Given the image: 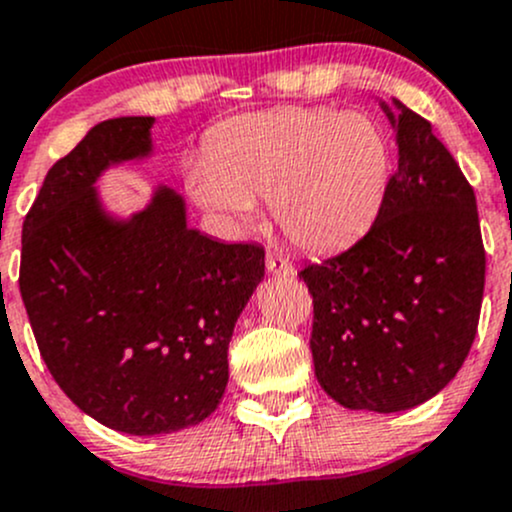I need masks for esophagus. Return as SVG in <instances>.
<instances>
[{
	"label": "esophagus",
	"mask_w": 512,
	"mask_h": 512,
	"mask_svg": "<svg viewBox=\"0 0 512 512\" xmlns=\"http://www.w3.org/2000/svg\"><path fill=\"white\" fill-rule=\"evenodd\" d=\"M267 272H270V275H277V277H287V275H292L294 267L287 257L270 252V255H267Z\"/></svg>",
	"instance_id": "esophagus-1"
}]
</instances>
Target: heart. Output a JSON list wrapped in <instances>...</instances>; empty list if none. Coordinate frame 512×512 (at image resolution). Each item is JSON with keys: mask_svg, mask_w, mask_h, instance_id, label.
Wrapping results in <instances>:
<instances>
[{"mask_svg": "<svg viewBox=\"0 0 512 512\" xmlns=\"http://www.w3.org/2000/svg\"><path fill=\"white\" fill-rule=\"evenodd\" d=\"M389 173V141L374 118L285 106L223 123L188 185L227 227L250 225L257 198H267L294 245L329 252L369 227Z\"/></svg>", "mask_w": 512, "mask_h": 512, "instance_id": "b5f03b06", "label": "heart"}]
</instances>
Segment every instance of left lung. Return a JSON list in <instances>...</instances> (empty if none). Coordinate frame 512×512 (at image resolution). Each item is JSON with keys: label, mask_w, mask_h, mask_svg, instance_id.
<instances>
[{"label": "left lung", "mask_w": 512, "mask_h": 512, "mask_svg": "<svg viewBox=\"0 0 512 512\" xmlns=\"http://www.w3.org/2000/svg\"><path fill=\"white\" fill-rule=\"evenodd\" d=\"M399 165L356 245L299 280L314 299V376L352 411L396 414L433 399L466 361L485 285L476 195L426 118L379 101Z\"/></svg>", "instance_id": "1"}]
</instances>
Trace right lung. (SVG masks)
I'll list each match as a JSON object with an SVG mask.
<instances>
[{"label":"right lung","instance_id":"obj_1","mask_svg":"<svg viewBox=\"0 0 512 512\" xmlns=\"http://www.w3.org/2000/svg\"><path fill=\"white\" fill-rule=\"evenodd\" d=\"M153 116L96 123L56 160L22 230L19 289L41 359L84 414L158 436L205 421L225 394L235 322L265 277V250L188 227L183 195L111 213L108 168L153 156Z\"/></svg>","mask_w":512,"mask_h":512}]
</instances>
